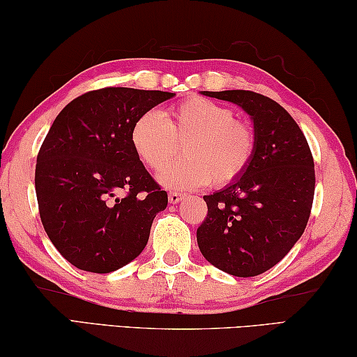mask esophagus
<instances>
[{"label": "esophagus", "mask_w": 357, "mask_h": 357, "mask_svg": "<svg viewBox=\"0 0 357 357\" xmlns=\"http://www.w3.org/2000/svg\"><path fill=\"white\" fill-rule=\"evenodd\" d=\"M181 200H183V195H181V193H178V192H170V193H168V202H170L172 204H176Z\"/></svg>", "instance_id": "obj_1"}]
</instances>
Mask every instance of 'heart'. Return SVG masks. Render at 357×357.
Returning <instances> with one entry per match:
<instances>
[{
	"instance_id": "1",
	"label": "heart",
	"mask_w": 357,
	"mask_h": 357,
	"mask_svg": "<svg viewBox=\"0 0 357 357\" xmlns=\"http://www.w3.org/2000/svg\"><path fill=\"white\" fill-rule=\"evenodd\" d=\"M130 144L149 170L170 164L183 144L185 159L165 168L160 181L172 189H195L203 184L225 187L243 176L255 155V132L236 119L231 108L206 98H190L168 108L162 118L143 112L130 128Z\"/></svg>"
}]
</instances>
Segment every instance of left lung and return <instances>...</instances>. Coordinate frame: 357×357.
<instances>
[{
	"mask_svg": "<svg viewBox=\"0 0 357 357\" xmlns=\"http://www.w3.org/2000/svg\"><path fill=\"white\" fill-rule=\"evenodd\" d=\"M203 94L249 113L257 148L243 176L203 197L208 215L197 243L223 273L255 277L279 263L304 233L315 193L313 157L299 126L275 100L244 89Z\"/></svg>",
	"mask_w": 357,
	"mask_h": 357,
	"instance_id": "left-lung-1",
	"label": "left lung"
}]
</instances>
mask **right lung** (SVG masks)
<instances>
[{
	"label": "right lung",
	"instance_id": "add662e5",
	"mask_svg": "<svg viewBox=\"0 0 357 357\" xmlns=\"http://www.w3.org/2000/svg\"><path fill=\"white\" fill-rule=\"evenodd\" d=\"M173 93L102 88L66 105L39 149L36 195L48 238L70 264L107 274L140 255L168 195L134 153L130 128Z\"/></svg>",
	"mask_w": 357,
	"mask_h": 357
}]
</instances>
